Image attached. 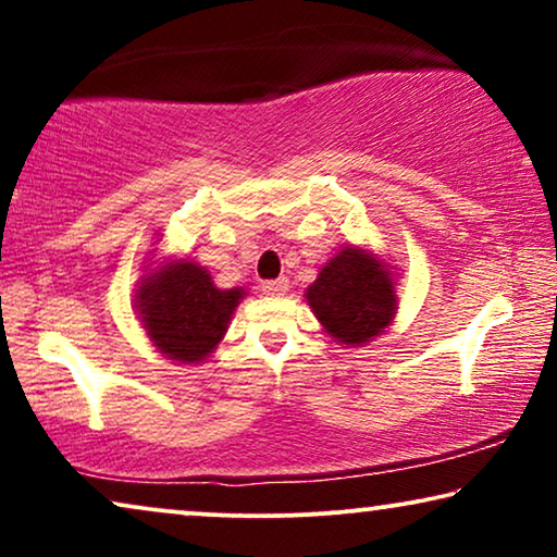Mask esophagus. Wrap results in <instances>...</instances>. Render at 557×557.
Segmentation results:
<instances>
[{"instance_id":"esophagus-1","label":"esophagus","mask_w":557,"mask_h":557,"mask_svg":"<svg viewBox=\"0 0 557 557\" xmlns=\"http://www.w3.org/2000/svg\"><path fill=\"white\" fill-rule=\"evenodd\" d=\"M286 292H288V281L284 276L276 281H265L263 284V294H269V296H284Z\"/></svg>"}]
</instances>
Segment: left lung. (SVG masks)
Instances as JSON below:
<instances>
[{
    "label": "left lung",
    "instance_id": "1",
    "mask_svg": "<svg viewBox=\"0 0 557 557\" xmlns=\"http://www.w3.org/2000/svg\"><path fill=\"white\" fill-rule=\"evenodd\" d=\"M304 299L324 332L347 347L368 345L398 314L393 265L352 243L322 265Z\"/></svg>",
    "mask_w": 557,
    "mask_h": 557
}]
</instances>
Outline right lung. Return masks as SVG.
I'll return each instance as SVG.
<instances>
[{"label":"right lung","mask_w":557,"mask_h":557,"mask_svg":"<svg viewBox=\"0 0 557 557\" xmlns=\"http://www.w3.org/2000/svg\"><path fill=\"white\" fill-rule=\"evenodd\" d=\"M246 288H218L210 271L189 258L154 261L139 278L136 317L166 360L200 364L223 342Z\"/></svg>","instance_id":"right-lung-1"}]
</instances>
